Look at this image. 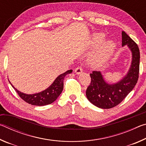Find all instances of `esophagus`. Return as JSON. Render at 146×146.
I'll list each match as a JSON object with an SVG mask.
<instances>
[{
    "label": "esophagus",
    "instance_id": "1",
    "mask_svg": "<svg viewBox=\"0 0 146 146\" xmlns=\"http://www.w3.org/2000/svg\"><path fill=\"white\" fill-rule=\"evenodd\" d=\"M82 71H83V69L82 68V67H80V66H78V67L76 68L75 70V73L77 74V75H79V74L82 73Z\"/></svg>",
    "mask_w": 146,
    "mask_h": 146
}]
</instances>
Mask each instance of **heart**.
<instances>
[{
	"instance_id": "heart-1",
	"label": "heart",
	"mask_w": 146,
	"mask_h": 146,
	"mask_svg": "<svg viewBox=\"0 0 146 146\" xmlns=\"http://www.w3.org/2000/svg\"><path fill=\"white\" fill-rule=\"evenodd\" d=\"M104 34L97 33L93 35L90 42L91 48H96L100 46L105 40ZM115 43L111 40H108L104 43L97 51H95L90 58V64L93 67H100L110 60L115 49Z\"/></svg>"
}]
</instances>
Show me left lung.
I'll return each instance as SVG.
<instances>
[{
	"label": "left lung",
	"instance_id": "8db88e82",
	"mask_svg": "<svg viewBox=\"0 0 146 146\" xmlns=\"http://www.w3.org/2000/svg\"><path fill=\"white\" fill-rule=\"evenodd\" d=\"M122 46L127 45L132 53V60L126 75L115 84L106 82L100 71L90 74L91 83L86 90V97L93 105L110 109L122 102L137 83L139 76L140 51L138 46L124 31L122 32Z\"/></svg>",
	"mask_w": 146,
	"mask_h": 146
}]
</instances>
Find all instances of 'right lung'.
Masks as SVG:
<instances>
[{
	"instance_id": "add662e5",
	"label": "right lung",
	"mask_w": 146,
	"mask_h": 146,
	"mask_svg": "<svg viewBox=\"0 0 146 146\" xmlns=\"http://www.w3.org/2000/svg\"><path fill=\"white\" fill-rule=\"evenodd\" d=\"M72 71V70H70L61 74L57 76V78L55 79L52 84L46 90L41 91L40 93L32 94V95H28V94L21 92L17 90L9 81V82L11 84L12 87L14 88V90L16 91V92L18 93L19 97L25 102L33 106H43L50 104L57 99V98L63 90L64 78L68 74L71 73Z\"/></svg>"
}]
</instances>
